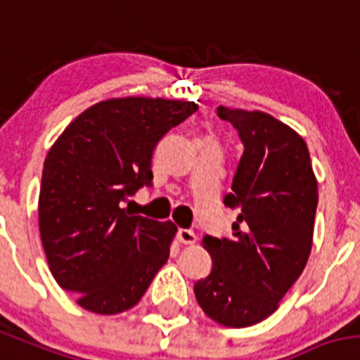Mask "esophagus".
<instances>
[{"label":"esophagus","mask_w":360,"mask_h":360,"mask_svg":"<svg viewBox=\"0 0 360 360\" xmlns=\"http://www.w3.org/2000/svg\"><path fill=\"white\" fill-rule=\"evenodd\" d=\"M176 239L184 245H193L194 240H196V236H194L193 230H187V229H178L176 232Z\"/></svg>","instance_id":"obj_1"}]
</instances>
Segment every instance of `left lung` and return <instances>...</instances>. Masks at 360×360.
I'll use <instances>...</instances> for the list:
<instances>
[{
  "instance_id": "8db88e82",
  "label": "left lung",
  "mask_w": 360,
  "mask_h": 360,
  "mask_svg": "<svg viewBox=\"0 0 360 360\" xmlns=\"http://www.w3.org/2000/svg\"><path fill=\"white\" fill-rule=\"evenodd\" d=\"M245 146L225 205L239 209L232 237H203L212 257L207 278L194 283L200 307L225 326H250L278 302L309 260L318 182L305 141L259 110L217 107Z\"/></svg>"
}]
</instances>
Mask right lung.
I'll return each instance as SVG.
<instances>
[{
  "mask_svg": "<svg viewBox=\"0 0 360 360\" xmlns=\"http://www.w3.org/2000/svg\"><path fill=\"white\" fill-rule=\"evenodd\" d=\"M196 110L194 101L164 98L100 101L48 151L39 230L53 278L80 307L105 316L128 311L166 264L176 226L121 207L151 186L158 141Z\"/></svg>",
  "mask_w": 360,
  "mask_h": 360,
  "instance_id": "obj_1",
  "label": "right lung"
}]
</instances>
